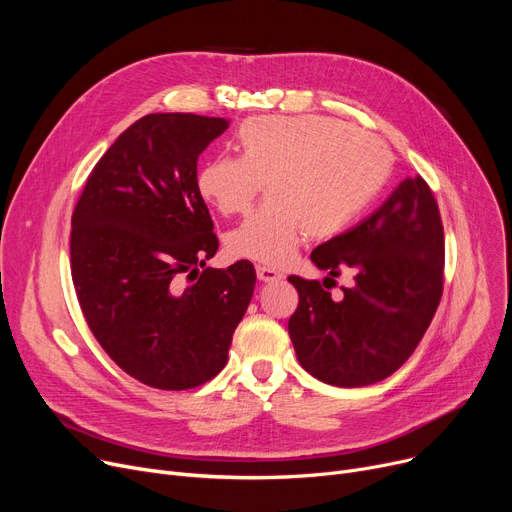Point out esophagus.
<instances>
[{
    "instance_id": "obj_1",
    "label": "esophagus",
    "mask_w": 512,
    "mask_h": 512,
    "mask_svg": "<svg viewBox=\"0 0 512 512\" xmlns=\"http://www.w3.org/2000/svg\"><path fill=\"white\" fill-rule=\"evenodd\" d=\"M257 278H259L261 282H265V284H270V282H280L284 276H282L278 270H274V267L257 265Z\"/></svg>"
}]
</instances>
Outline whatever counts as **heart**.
I'll use <instances>...</instances> for the list:
<instances>
[{"label": "heart", "instance_id": "1", "mask_svg": "<svg viewBox=\"0 0 512 512\" xmlns=\"http://www.w3.org/2000/svg\"><path fill=\"white\" fill-rule=\"evenodd\" d=\"M238 157L207 159L197 172L201 199L222 215L242 213L261 193L267 199L226 234L236 259L284 265L305 236L342 232L380 193L390 153L373 134L321 116H261L236 130Z\"/></svg>", "mask_w": 512, "mask_h": 512}]
</instances>
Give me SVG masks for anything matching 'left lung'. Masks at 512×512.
Listing matches in <instances>:
<instances>
[{"label":"left lung","instance_id":"8db88e82","mask_svg":"<svg viewBox=\"0 0 512 512\" xmlns=\"http://www.w3.org/2000/svg\"><path fill=\"white\" fill-rule=\"evenodd\" d=\"M326 280L353 272L342 299L317 280L290 276L299 307L288 334L299 363L319 382L359 388L386 380L423 338L442 297L444 228L421 176L400 182L355 228L311 253Z\"/></svg>","mask_w":512,"mask_h":512}]
</instances>
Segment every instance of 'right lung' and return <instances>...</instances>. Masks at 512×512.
<instances>
[{
	"instance_id": "add662e5",
	"label": "right lung",
	"mask_w": 512,
	"mask_h": 512,
	"mask_svg": "<svg viewBox=\"0 0 512 512\" xmlns=\"http://www.w3.org/2000/svg\"><path fill=\"white\" fill-rule=\"evenodd\" d=\"M228 124L197 114L137 120L97 161L72 215V282L87 324L128 375L159 390L215 378L253 297L251 261L198 270L218 238L197 159ZM180 275L194 282L182 287Z\"/></svg>"
}]
</instances>
